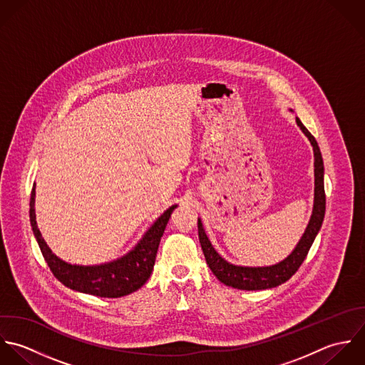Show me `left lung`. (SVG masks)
I'll return each mask as SVG.
<instances>
[{"label": "left lung", "instance_id": "8db88e82", "mask_svg": "<svg viewBox=\"0 0 365 365\" xmlns=\"http://www.w3.org/2000/svg\"><path fill=\"white\" fill-rule=\"evenodd\" d=\"M296 124L302 130V133L307 137L310 141V145L313 146V155H314V202H313V212L309 220V224L293 248L291 254L268 267H244V265H235L224 259L219 252L212 245L202 220H197V228H199V240L202 244V250L206 258V262L212 272L217 277L220 282H222L227 287L241 289V291H262V289H271L275 287L282 285L287 282L292 275L299 269L302 262L304 261L320 227L324 219L326 212V195H324V165L322 152L314 140V137L306 130V127L302 124V121L296 117Z\"/></svg>", "mask_w": 365, "mask_h": 365}]
</instances>
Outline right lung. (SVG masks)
Instances as JSON below:
<instances>
[{
	"label": "right lung",
	"instance_id": "obj_1",
	"mask_svg": "<svg viewBox=\"0 0 365 365\" xmlns=\"http://www.w3.org/2000/svg\"><path fill=\"white\" fill-rule=\"evenodd\" d=\"M35 187L36 185L34 183L29 202L32 231L52 274L65 287L100 297H121L140 289L145 284L155 265L160 237L178 205L170 206L155 220L137 245L123 257L98 265H77L61 259L43 240L36 224Z\"/></svg>",
	"mask_w": 365,
	"mask_h": 365
}]
</instances>
